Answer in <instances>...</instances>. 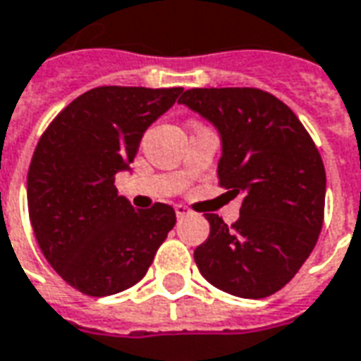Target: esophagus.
<instances>
[{
	"label": "esophagus",
	"instance_id": "1",
	"mask_svg": "<svg viewBox=\"0 0 361 361\" xmlns=\"http://www.w3.org/2000/svg\"><path fill=\"white\" fill-rule=\"evenodd\" d=\"M189 213H191V211H189L185 205H176V215H178V219H183V216H188Z\"/></svg>",
	"mask_w": 361,
	"mask_h": 361
}]
</instances>
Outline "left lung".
Segmentation results:
<instances>
[{
    "mask_svg": "<svg viewBox=\"0 0 361 361\" xmlns=\"http://www.w3.org/2000/svg\"><path fill=\"white\" fill-rule=\"evenodd\" d=\"M178 103L216 128V176L233 197H242L233 226L205 215L211 233L193 252L199 271L224 293L269 297L319 240L326 193L321 154L293 111L268 92L195 87Z\"/></svg>",
    "mask_w": 361,
    "mask_h": 361,
    "instance_id": "8db88e82",
    "label": "left lung"
}]
</instances>
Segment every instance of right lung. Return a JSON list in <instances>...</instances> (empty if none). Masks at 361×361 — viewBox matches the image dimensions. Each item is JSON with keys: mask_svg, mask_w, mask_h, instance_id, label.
Returning a JSON list of instances; mask_svg holds the SVG:
<instances>
[{"mask_svg": "<svg viewBox=\"0 0 361 361\" xmlns=\"http://www.w3.org/2000/svg\"><path fill=\"white\" fill-rule=\"evenodd\" d=\"M181 92L95 87L40 137L27 176L29 216L44 258L78 291L107 297L138 283L173 228L172 207L137 211L115 176L130 172L146 128Z\"/></svg>", "mask_w": 361, "mask_h": 361, "instance_id": "add662e5", "label": "right lung"}]
</instances>
